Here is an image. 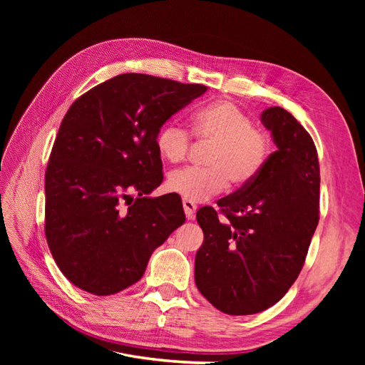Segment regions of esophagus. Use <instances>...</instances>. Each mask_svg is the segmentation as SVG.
Instances as JSON below:
<instances>
[{"label":"esophagus","mask_w":365,"mask_h":365,"mask_svg":"<svg viewBox=\"0 0 365 365\" xmlns=\"http://www.w3.org/2000/svg\"><path fill=\"white\" fill-rule=\"evenodd\" d=\"M182 207H184V213L187 216V219L192 220L195 219V213H196V205L190 201H182Z\"/></svg>","instance_id":"1"}]
</instances>
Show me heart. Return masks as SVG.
Returning <instances> with one entry per match:
<instances>
[{"mask_svg": "<svg viewBox=\"0 0 365 365\" xmlns=\"http://www.w3.org/2000/svg\"><path fill=\"white\" fill-rule=\"evenodd\" d=\"M195 137L212 143L205 164L169 175L168 189L184 201L204 202L224 192L231 181L245 187L257 178L267 165L272 141L267 132L252 126L248 114L228 101H216L197 108L192 115ZM155 149L163 161L176 164L185 160L190 134L175 121L164 123L155 135Z\"/></svg>", "mask_w": 365, "mask_h": 365, "instance_id": "obj_1", "label": "heart"}]
</instances>
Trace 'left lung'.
<instances>
[{
    "label": "left lung",
    "mask_w": 365,
    "mask_h": 365,
    "mask_svg": "<svg viewBox=\"0 0 365 365\" xmlns=\"http://www.w3.org/2000/svg\"><path fill=\"white\" fill-rule=\"evenodd\" d=\"M263 126L277 150L251 184L196 213L204 242L196 252L197 289L220 312L251 315L277 303L300 274L318 225L319 165L307 130L280 106Z\"/></svg>",
    "instance_id": "obj_1"
}]
</instances>
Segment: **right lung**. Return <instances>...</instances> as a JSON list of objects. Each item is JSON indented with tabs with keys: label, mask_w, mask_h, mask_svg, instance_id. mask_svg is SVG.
I'll return each instance as SVG.
<instances>
[{
	"label": "right lung",
	"mask_w": 365,
	"mask_h": 365,
	"mask_svg": "<svg viewBox=\"0 0 365 365\" xmlns=\"http://www.w3.org/2000/svg\"><path fill=\"white\" fill-rule=\"evenodd\" d=\"M207 86L148 74L113 77L70 106L46 172V237L77 288L111 295L137 283L185 220L163 182L158 129Z\"/></svg>",
	"instance_id": "add662e5"
}]
</instances>
